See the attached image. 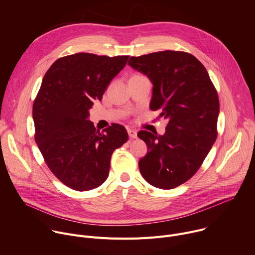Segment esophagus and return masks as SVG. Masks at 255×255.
<instances>
[{
  "mask_svg": "<svg viewBox=\"0 0 255 255\" xmlns=\"http://www.w3.org/2000/svg\"><path fill=\"white\" fill-rule=\"evenodd\" d=\"M127 131H128L129 137H130L131 139H135V138H137V131H136V130H134V129H128Z\"/></svg>",
  "mask_w": 255,
  "mask_h": 255,
  "instance_id": "obj_1",
  "label": "esophagus"
}]
</instances>
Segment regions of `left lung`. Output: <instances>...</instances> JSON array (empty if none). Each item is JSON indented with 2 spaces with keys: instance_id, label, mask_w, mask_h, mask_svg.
<instances>
[{
  "instance_id": "8db88e82",
  "label": "left lung",
  "mask_w": 255,
  "mask_h": 255,
  "mask_svg": "<svg viewBox=\"0 0 255 255\" xmlns=\"http://www.w3.org/2000/svg\"><path fill=\"white\" fill-rule=\"evenodd\" d=\"M128 64L151 81L149 107L168 119L163 135L138 132L148 148L138 162L140 172L155 188L174 189L198 171L217 139V91L205 66L188 52L131 56Z\"/></svg>"
}]
</instances>
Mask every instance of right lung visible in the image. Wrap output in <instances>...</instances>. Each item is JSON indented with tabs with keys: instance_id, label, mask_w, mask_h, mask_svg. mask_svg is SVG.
Listing matches in <instances>:
<instances>
[{
	"instance_id": "add662e5",
	"label": "right lung",
	"mask_w": 255,
	"mask_h": 255,
	"mask_svg": "<svg viewBox=\"0 0 255 255\" xmlns=\"http://www.w3.org/2000/svg\"><path fill=\"white\" fill-rule=\"evenodd\" d=\"M128 55L80 52L55 60L33 103L35 142L51 172L75 191L101 186L115 149L127 142L124 126L96 130L88 120L95 101L124 68Z\"/></svg>"
}]
</instances>
